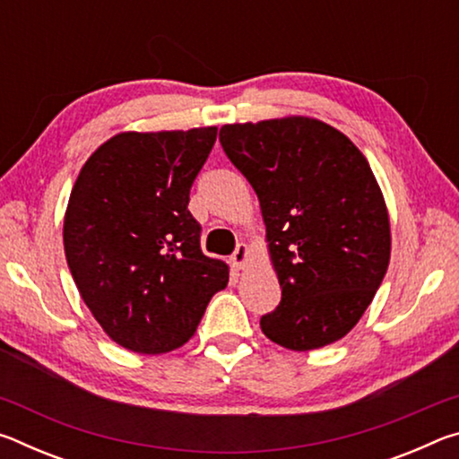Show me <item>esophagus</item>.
<instances>
[{"label":"esophagus","mask_w":459,"mask_h":459,"mask_svg":"<svg viewBox=\"0 0 459 459\" xmlns=\"http://www.w3.org/2000/svg\"><path fill=\"white\" fill-rule=\"evenodd\" d=\"M230 261H232V267H235V269H245L248 265V261H251V247L240 243L237 247V251L232 253Z\"/></svg>","instance_id":"esophagus-1"}]
</instances>
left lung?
I'll return each instance as SVG.
<instances>
[{"label":"left lung","instance_id":"left-lung-1","mask_svg":"<svg viewBox=\"0 0 459 459\" xmlns=\"http://www.w3.org/2000/svg\"><path fill=\"white\" fill-rule=\"evenodd\" d=\"M219 137L257 194L281 285L263 333L295 352L342 340L391 261L386 202L367 158L342 131L304 115L230 123Z\"/></svg>","mask_w":459,"mask_h":459}]
</instances>
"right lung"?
Returning <instances> with one entry per match:
<instances>
[{
	"instance_id": "obj_1",
	"label": "right lung",
	"mask_w": 459,
	"mask_h": 459,
	"mask_svg": "<svg viewBox=\"0 0 459 459\" xmlns=\"http://www.w3.org/2000/svg\"><path fill=\"white\" fill-rule=\"evenodd\" d=\"M216 129L123 131L84 161L65 212V255L84 304L113 342L164 354L196 332L229 265L200 248L188 211Z\"/></svg>"
}]
</instances>
